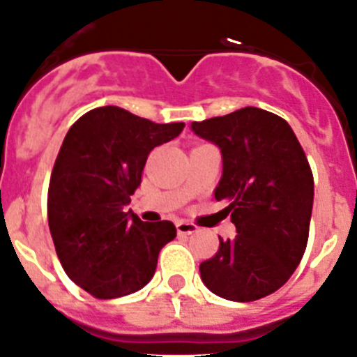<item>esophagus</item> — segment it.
Returning a JSON list of instances; mask_svg holds the SVG:
<instances>
[{"instance_id": "1", "label": "esophagus", "mask_w": 357, "mask_h": 357, "mask_svg": "<svg viewBox=\"0 0 357 357\" xmlns=\"http://www.w3.org/2000/svg\"><path fill=\"white\" fill-rule=\"evenodd\" d=\"M176 229H178V234H183V236L197 232V225L190 224V222H178V224H176Z\"/></svg>"}]
</instances>
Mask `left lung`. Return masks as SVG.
<instances>
[{
  "instance_id": "left-lung-1",
  "label": "left lung",
  "mask_w": 357,
  "mask_h": 357,
  "mask_svg": "<svg viewBox=\"0 0 357 357\" xmlns=\"http://www.w3.org/2000/svg\"><path fill=\"white\" fill-rule=\"evenodd\" d=\"M222 151L215 190L238 234L199 266L213 294L248 303L278 291L301 262L314 206V176L284 118L257 107L192 123Z\"/></svg>"
}]
</instances>
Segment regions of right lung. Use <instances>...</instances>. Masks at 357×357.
Wrapping results in <instances>:
<instances>
[{
  "mask_svg": "<svg viewBox=\"0 0 357 357\" xmlns=\"http://www.w3.org/2000/svg\"><path fill=\"white\" fill-rule=\"evenodd\" d=\"M183 126L114 105L93 109L70 126L49 183V229L65 273L93 298L144 287L160 250L176 238L169 220L149 224L123 209L141 185L151 149L178 137Z\"/></svg>",
  "mask_w": 357,
  "mask_h": 357,
  "instance_id": "obj_1",
  "label": "right lung"
}]
</instances>
